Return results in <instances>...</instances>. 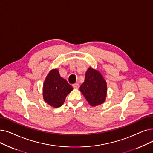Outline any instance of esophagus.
Masks as SVG:
<instances>
[{"instance_id":"obj_1","label":"esophagus","mask_w":153,"mask_h":153,"mask_svg":"<svg viewBox=\"0 0 153 153\" xmlns=\"http://www.w3.org/2000/svg\"><path fill=\"white\" fill-rule=\"evenodd\" d=\"M72 86L76 89H78L79 88V84L78 83H75L72 85Z\"/></svg>"}]
</instances>
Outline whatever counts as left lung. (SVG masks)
<instances>
[{"mask_svg":"<svg viewBox=\"0 0 153 153\" xmlns=\"http://www.w3.org/2000/svg\"><path fill=\"white\" fill-rule=\"evenodd\" d=\"M80 91L91 106L102 104L107 95V84L98 71L89 68Z\"/></svg>","mask_w":153,"mask_h":153,"instance_id":"8db88e82","label":"left lung"}]
</instances>
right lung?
I'll return each instance as SVG.
<instances>
[{"instance_id": "add662e5", "label": "right lung", "mask_w": 153, "mask_h": 153, "mask_svg": "<svg viewBox=\"0 0 153 153\" xmlns=\"http://www.w3.org/2000/svg\"><path fill=\"white\" fill-rule=\"evenodd\" d=\"M73 89L72 86L61 77L57 69L51 70L46 77L43 85V97L51 106L59 108L64 104L65 99Z\"/></svg>"}]
</instances>
